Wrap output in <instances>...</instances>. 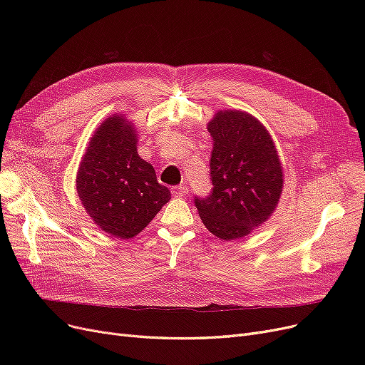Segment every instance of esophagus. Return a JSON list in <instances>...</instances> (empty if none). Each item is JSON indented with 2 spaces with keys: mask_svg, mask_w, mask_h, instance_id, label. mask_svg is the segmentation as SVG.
<instances>
[{
  "mask_svg": "<svg viewBox=\"0 0 365 365\" xmlns=\"http://www.w3.org/2000/svg\"><path fill=\"white\" fill-rule=\"evenodd\" d=\"M171 190H173V195L178 197V198H182L187 194V186L186 185H179V186L171 187Z\"/></svg>",
  "mask_w": 365,
  "mask_h": 365,
  "instance_id": "34e87169",
  "label": "esophagus"
}]
</instances>
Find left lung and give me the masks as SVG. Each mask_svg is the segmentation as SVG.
<instances>
[{
  "mask_svg": "<svg viewBox=\"0 0 365 365\" xmlns=\"http://www.w3.org/2000/svg\"><path fill=\"white\" fill-rule=\"evenodd\" d=\"M213 138L212 194L195 197L205 227L220 240L252 234L271 217L284 176L271 134L253 115L219 110L207 124Z\"/></svg>",
  "mask_w": 365,
  "mask_h": 365,
  "instance_id": "1",
  "label": "left lung"
}]
</instances>
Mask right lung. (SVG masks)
I'll list each match as a JSON object with an SVG mask.
<instances>
[{"label":"right lung","instance_id":"right-lung-1","mask_svg":"<svg viewBox=\"0 0 365 365\" xmlns=\"http://www.w3.org/2000/svg\"><path fill=\"white\" fill-rule=\"evenodd\" d=\"M76 192L93 222L121 240L142 232L171 200L155 170L139 157L136 128L117 113L90 139L76 173Z\"/></svg>","mask_w":365,"mask_h":365}]
</instances>
